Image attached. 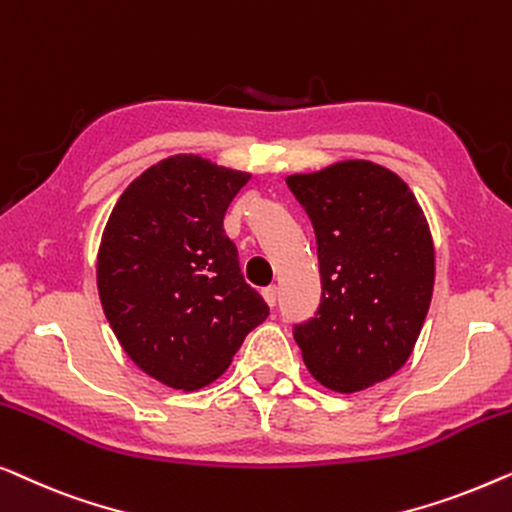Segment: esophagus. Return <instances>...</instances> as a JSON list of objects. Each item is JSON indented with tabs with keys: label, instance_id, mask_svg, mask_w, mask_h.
I'll list each match as a JSON object with an SVG mask.
<instances>
[{
	"label": "esophagus",
	"instance_id": "obj_1",
	"mask_svg": "<svg viewBox=\"0 0 512 512\" xmlns=\"http://www.w3.org/2000/svg\"><path fill=\"white\" fill-rule=\"evenodd\" d=\"M262 297H264V301L269 306H276V299H278V287L276 285H269V287H264L262 290Z\"/></svg>",
	"mask_w": 512,
	"mask_h": 512
}]
</instances>
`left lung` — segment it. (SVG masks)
I'll return each instance as SVG.
<instances>
[{"instance_id":"8db88e82","label":"left lung","mask_w":512,"mask_h":512,"mask_svg":"<svg viewBox=\"0 0 512 512\" xmlns=\"http://www.w3.org/2000/svg\"><path fill=\"white\" fill-rule=\"evenodd\" d=\"M318 239L322 301L294 327L306 369L352 394L394 376L420 336L436 278L429 222L410 187L369 160L287 176Z\"/></svg>"}]
</instances>
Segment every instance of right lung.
<instances>
[{
  "instance_id": "right-lung-1",
  "label": "right lung",
  "mask_w": 512,
  "mask_h": 512,
  "mask_svg": "<svg viewBox=\"0 0 512 512\" xmlns=\"http://www.w3.org/2000/svg\"><path fill=\"white\" fill-rule=\"evenodd\" d=\"M248 171L201 155L160 160L115 201L97 253V290L127 357L174 390L229 369L269 315L222 227Z\"/></svg>"
}]
</instances>
